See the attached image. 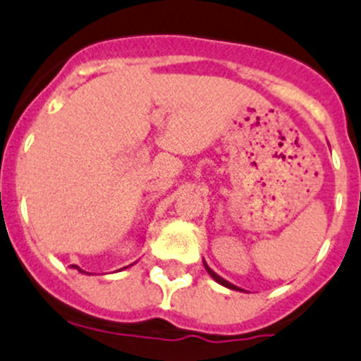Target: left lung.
Wrapping results in <instances>:
<instances>
[{
    "label": "left lung",
    "mask_w": 361,
    "mask_h": 361,
    "mask_svg": "<svg viewBox=\"0 0 361 361\" xmlns=\"http://www.w3.org/2000/svg\"><path fill=\"white\" fill-rule=\"evenodd\" d=\"M203 267H205V270H207V272H209V276H210V277H212V279H214V281H216V283H219V284H221V286L228 288V290H235V291H244V290H242V288L235 286V284L228 283V281H226V279H223V277H221V276H217V274H216V272H214V270H212V269H210V267H209V265H207V263H205V262H203Z\"/></svg>",
    "instance_id": "obj_1"
}]
</instances>
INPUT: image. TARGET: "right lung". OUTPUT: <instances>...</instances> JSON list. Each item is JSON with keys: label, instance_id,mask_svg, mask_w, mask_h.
<instances>
[{"label": "right lung", "instance_id": "obj_1", "mask_svg": "<svg viewBox=\"0 0 361 361\" xmlns=\"http://www.w3.org/2000/svg\"><path fill=\"white\" fill-rule=\"evenodd\" d=\"M71 269H77V270H78V272L85 274V272H84V270H82V269H78V267H77V265H71ZM124 269H126V267H124Z\"/></svg>", "mask_w": 361, "mask_h": 361}]
</instances>
